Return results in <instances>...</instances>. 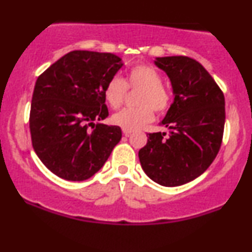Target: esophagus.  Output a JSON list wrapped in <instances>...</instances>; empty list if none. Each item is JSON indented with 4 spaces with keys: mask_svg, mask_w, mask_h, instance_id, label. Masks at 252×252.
<instances>
[{
    "mask_svg": "<svg viewBox=\"0 0 252 252\" xmlns=\"http://www.w3.org/2000/svg\"><path fill=\"white\" fill-rule=\"evenodd\" d=\"M122 130H123V134L126 136H129L132 132L131 129H122Z\"/></svg>",
    "mask_w": 252,
    "mask_h": 252,
    "instance_id": "34e87169",
    "label": "esophagus"
}]
</instances>
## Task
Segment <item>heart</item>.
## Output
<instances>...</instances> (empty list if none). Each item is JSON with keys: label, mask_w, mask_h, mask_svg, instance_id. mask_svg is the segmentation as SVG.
<instances>
[{"label": "heart", "mask_w": 252, "mask_h": 252, "mask_svg": "<svg viewBox=\"0 0 252 252\" xmlns=\"http://www.w3.org/2000/svg\"><path fill=\"white\" fill-rule=\"evenodd\" d=\"M140 90L136 108H124L112 116V122L123 129H137L154 117V110L164 112L172 103V94L162 84V76L153 66L138 63L126 72V79L111 77L104 88V97L112 109L122 105L126 91Z\"/></svg>", "instance_id": "b5f03b06"}]
</instances>
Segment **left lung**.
Returning a JSON list of instances; mask_svg holds the SVG:
<instances>
[{"label":"left lung","mask_w":252,"mask_h":252,"mask_svg":"<svg viewBox=\"0 0 252 252\" xmlns=\"http://www.w3.org/2000/svg\"><path fill=\"white\" fill-rule=\"evenodd\" d=\"M172 83L174 102L138 152L141 166L156 184L175 187L201 175L220 149L225 124L224 94L204 66L184 56L156 58Z\"/></svg>","instance_id":"left-lung-1"}]
</instances>
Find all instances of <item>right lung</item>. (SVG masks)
<instances>
[{"label":"right lung","mask_w":252,"mask_h":252,"mask_svg":"<svg viewBox=\"0 0 252 252\" xmlns=\"http://www.w3.org/2000/svg\"><path fill=\"white\" fill-rule=\"evenodd\" d=\"M112 53L72 51L37 77L30 129L37 158L53 174L83 181L97 173L122 138L109 116L104 88L122 67Z\"/></svg>","instance_id":"add662e5"}]
</instances>
